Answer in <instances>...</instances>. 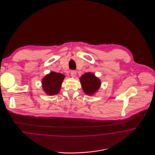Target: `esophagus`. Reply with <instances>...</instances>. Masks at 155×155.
I'll use <instances>...</instances> for the list:
<instances>
[{
	"label": "esophagus",
	"mask_w": 155,
	"mask_h": 155,
	"mask_svg": "<svg viewBox=\"0 0 155 155\" xmlns=\"http://www.w3.org/2000/svg\"><path fill=\"white\" fill-rule=\"evenodd\" d=\"M76 75H77V72H76V71H75V70H72V71H71V77H75L76 76Z\"/></svg>",
	"instance_id": "34e87169"
}]
</instances>
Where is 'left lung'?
<instances>
[{"mask_svg":"<svg viewBox=\"0 0 155 155\" xmlns=\"http://www.w3.org/2000/svg\"><path fill=\"white\" fill-rule=\"evenodd\" d=\"M80 80L84 92L88 95H93L96 93L101 85L100 80L90 72L83 74Z\"/></svg>","mask_w":155,"mask_h":155,"instance_id":"8db88e82","label":"left lung"}]
</instances>
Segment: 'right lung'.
Segmentation results:
<instances>
[{
    "mask_svg": "<svg viewBox=\"0 0 155 155\" xmlns=\"http://www.w3.org/2000/svg\"><path fill=\"white\" fill-rule=\"evenodd\" d=\"M64 78V74L54 71L47 74L42 81L43 90L48 95H54L59 94Z\"/></svg>",
    "mask_w": 155,
    "mask_h": 155,
    "instance_id": "add662e5",
    "label": "right lung"
}]
</instances>
